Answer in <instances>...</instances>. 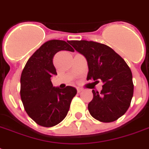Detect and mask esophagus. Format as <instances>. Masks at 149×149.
<instances>
[{"mask_svg": "<svg viewBox=\"0 0 149 149\" xmlns=\"http://www.w3.org/2000/svg\"><path fill=\"white\" fill-rule=\"evenodd\" d=\"M77 92H78V93H80V92H81V91H83V90H82L81 88H79V87H77Z\"/></svg>", "mask_w": 149, "mask_h": 149, "instance_id": "obj_1", "label": "esophagus"}]
</instances>
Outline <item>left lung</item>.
<instances>
[{
	"label": "left lung",
	"mask_w": 149,
	"mask_h": 149,
	"mask_svg": "<svg viewBox=\"0 0 149 149\" xmlns=\"http://www.w3.org/2000/svg\"><path fill=\"white\" fill-rule=\"evenodd\" d=\"M75 50L86 58L87 80L103 83L100 92L92 91L88 104L91 116L101 122H112L124 115L134 92L132 73L125 61L111 48L92 41H70Z\"/></svg>",
	"instance_id": "1"
}]
</instances>
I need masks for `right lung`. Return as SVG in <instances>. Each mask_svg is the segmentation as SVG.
I'll use <instances>...</instances> for the list:
<instances>
[{
	"mask_svg": "<svg viewBox=\"0 0 149 149\" xmlns=\"http://www.w3.org/2000/svg\"><path fill=\"white\" fill-rule=\"evenodd\" d=\"M62 50L74 52L66 42L50 40L29 58L21 76V98L30 118L43 127L58 125L67 115L77 89L53 86L51 77L57 75L53 57Z\"/></svg>",
	"mask_w": 149,
	"mask_h": 149,
	"instance_id": "right-lung-1",
	"label": "right lung"
}]
</instances>
